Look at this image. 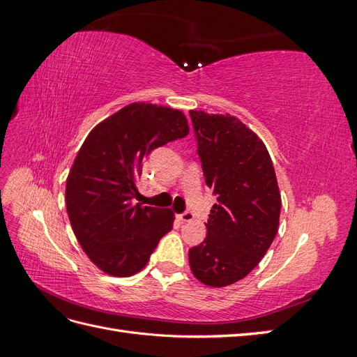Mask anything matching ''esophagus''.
Here are the masks:
<instances>
[{"label": "esophagus", "mask_w": 357, "mask_h": 357, "mask_svg": "<svg viewBox=\"0 0 357 357\" xmlns=\"http://www.w3.org/2000/svg\"><path fill=\"white\" fill-rule=\"evenodd\" d=\"M177 218L181 222H192L193 219H195V215H193V213H190V211H186V213H183V214H178Z\"/></svg>", "instance_id": "34e87169"}]
</instances>
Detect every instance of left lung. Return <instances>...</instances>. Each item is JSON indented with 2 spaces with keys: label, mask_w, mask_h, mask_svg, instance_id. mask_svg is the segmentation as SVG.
Masks as SVG:
<instances>
[{
  "label": "left lung",
  "mask_w": 357,
  "mask_h": 357,
  "mask_svg": "<svg viewBox=\"0 0 357 357\" xmlns=\"http://www.w3.org/2000/svg\"><path fill=\"white\" fill-rule=\"evenodd\" d=\"M198 155L215 197L205 240L189 250L201 283L225 287L244 278L273 244L282 197L264 142L238 117L190 110Z\"/></svg>",
  "instance_id": "obj_1"
}]
</instances>
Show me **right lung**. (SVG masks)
Segmentation results:
<instances>
[{"instance_id": "add662e5", "label": "right lung", "mask_w": 357, "mask_h": 357, "mask_svg": "<svg viewBox=\"0 0 357 357\" xmlns=\"http://www.w3.org/2000/svg\"><path fill=\"white\" fill-rule=\"evenodd\" d=\"M189 134L181 110L132 102L96 125L82 144L66 186L75 238L91 261L113 277L146 266L172 229L171 208L134 204L143 159L153 149Z\"/></svg>"}]
</instances>
